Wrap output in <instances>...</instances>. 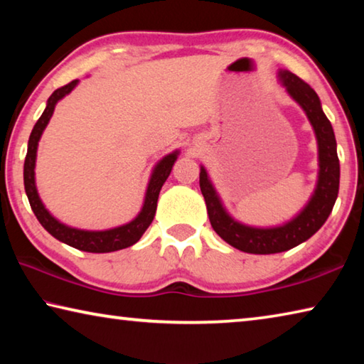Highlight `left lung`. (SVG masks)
<instances>
[{"mask_svg":"<svg viewBox=\"0 0 364 364\" xmlns=\"http://www.w3.org/2000/svg\"><path fill=\"white\" fill-rule=\"evenodd\" d=\"M279 80L287 93L297 101L310 120L318 139L319 173L315 194L297 217L276 228H252L231 218L221 204L204 167H200L199 184L205 199L207 213L218 236L232 247L247 254H278L310 239L328 220L338 194L341 165L337 157V143L331 122L324 115L315 90L295 73L279 70Z\"/></svg>","mask_w":364,"mask_h":364,"instance_id":"left-lung-1","label":"left lung"}]
</instances>
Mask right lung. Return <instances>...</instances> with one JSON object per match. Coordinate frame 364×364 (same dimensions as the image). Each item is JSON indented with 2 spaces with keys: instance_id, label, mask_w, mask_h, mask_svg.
I'll return each mask as SVG.
<instances>
[{
  "instance_id": "right-lung-1",
  "label": "right lung",
  "mask_w": 364,
  "mask_h": 364,
  "mask_svg": "<svg viewBox=\"0 0 364 364\" xmlns=\"http://www.w3.org/2000/svg\"><path fill=\"white\" fill-rule=\"evenodd\" d=\"M78 80H73V82L67 83L65 86H60L54 93L49 96L45 112L41 114L38 122L35 123L32 133H30L28 138V149L26 156V164H23V186H26V193L28 197L30 207L35 213V217L38 218L41 226L45 230L58 239V241L64 242L70 247H75L83 252H93V254H106V252H115L125 247H130V245L136 244L141 236H143L144 231L149 228L152 223L154 215H156L157 208V199L159 193L162 189L164 183L167 181L171 168H173L175 160L178 159V151L165 156L154 168L149 184H147L144 204L138 217L134 218L130 223L112 228V230L107 231H85V230H77V228L65 226L58 221L56 218L49 213L38 196V191L35 186V160H36V149H38V141L45 130L49 119L54 112V107H56L58 101L63 100L65 95H69L70 91L75 88Z\"/></svg>"
}]
</instances>
